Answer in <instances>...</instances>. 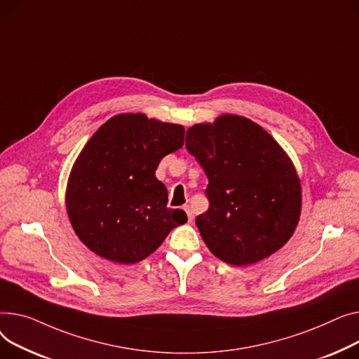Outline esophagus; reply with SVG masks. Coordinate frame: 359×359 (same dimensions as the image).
Listing matches in <instances>:
<instances>
[{
  "mask_svg": "<svg viewBox=\"0 0 359 359\" xmlns=\"http://www.w3.org/2000/svg\"><path fill=\"white\" fill-rule=\"evenodd\" d=\"M184 210H185L187 217H188V223H193L194 216H193V212H191V207H189V205H184Z\"/></svg>",
  "mask_w": 359,
  "mask_h": 359,
  "instance_id": "obj_1",
  "label": "esophagus"
}]
</instances>
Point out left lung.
Segmentation results:
<instances>
[{
    "mask_svg": "<svg viewBox=\"0 0 359 359\" xmlns=\"http://www.w3.org/2000/svg\"><path fill=\"white\" fill-rule=\"evenodd\" d=\"M204 170L208 210L196 224L212 254L230 265L259 262L292 236L302 210L296 170L259 124L224 114L187 130Z\"/></svg>",
    "mask_w": 359,
    "mask_h": 359,
    "instance_id": "left-lung-1",
    "label": "left lung"
}]
</instances>
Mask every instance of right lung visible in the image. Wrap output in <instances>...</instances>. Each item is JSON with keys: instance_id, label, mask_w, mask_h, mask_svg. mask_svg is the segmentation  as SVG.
I'll return each mask as SVG.
<instances>
[{"instance_id": "1", "label": "right lung", "mask_w": 359, "mask_h": 359, "mask_svg": "<svg viewBox=\"0 0 359 359\" xmlns=\"http://www.w3.org/2000/svg\"><path fill=\"white\" fill-rule=\"evenodd\" d=\"M184 128L144 114L105 121L79 154L68 182L67 208L78 238L101 258L136 264L187 222L168 208L166 187L155 171L184 144Z\"/></svg>"}]
</instances>
